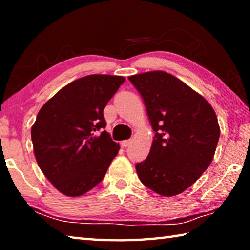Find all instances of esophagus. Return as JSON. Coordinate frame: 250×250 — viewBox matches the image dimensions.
I'll list each match as a JSON object with an SVG mask.
<instances>
[{"label": "esophagus", "instance_id": "esophagus-1", "mask_svg": "<svg viewBox=\"0 0 250 250\" xmlns=\"http://www.w3.org/2000/svg\"><path fill=\"white\" fill-rule=\"evenodd\" d=\"M131 145V140H125V141H121V146L126 147Z\"/></svg>", "mask_w": 250, "mask_h": 250}]
</instances>
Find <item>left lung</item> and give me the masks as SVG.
<instances>
[{
	"instance_id": "left-lung-1",
	"label": "left lung",
	"mask_w": 250,
	"mask_h": 250,
	"mask_svg": "<svg viewBox=\"0 0 250 250\" xmlns=\"http://www.w3.org/2000/svg\"><path fill=\"white\" fill-rule=\"evenodd\" d=\"M145 101L155 132L147 158L135 166L146 188L175 196L200 179L213 161L219 134L214 109L204 97L166 71L130 76Z\"/></svg>"
}]
</instances>
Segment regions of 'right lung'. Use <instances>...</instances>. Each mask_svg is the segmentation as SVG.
<instances>
[{"label":"right lung","instance_id":"add662e5","mask_svg":"<svg viewBox=\"0 0 250 250\" xmlns=\"http://www.w3.org/2000/svg\"><path fill=\"white\" fill-rule=\"evenodd\" d=\"M125 78L89 75L62 88L40 110L31 135L42 172L66 196H80L100 183L119 143L105 128L104 109Z\"/></svg>","mask_w":250,"mask_h":250}]
</instances>
